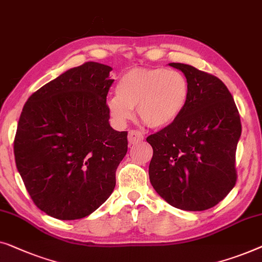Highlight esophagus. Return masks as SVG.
I'll return each mask as SVG.
<instances>
[{
    "label": "esophagus",
    "instance_id": "34e87169",
    "mask_svg": "<svg viewBox=\"0 0 262 262\" xmlns=\"http://www.w3.org/2000/svg\"><path fill=\"white\" fill-rule=\"evenodd\" d=\"M142 140H143V135L141 132L130 130L128 133V142H129L130 145H135V143L141 142Z\"/></svg>",
    "mask_w": 262,
    "mask_h": 262
}]
</instances>
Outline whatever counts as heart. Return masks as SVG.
Here are the masks:
<instances>
[{
	"instance_id": "b5f03b06",
	"label": "heart",
	"mask_w": 262,
	"mask_h": 262,
	"mask_svg": "<svg viewBox=\"0 0 262 262\" xmlns=\"http://www.w3.org/2000/svg\"><path fill=\"white\" fill-rule=\"evenodd\" d=\"M115 91L116 95L106 99V109L116 123H126L136 108L143 124L160 129L172 124L185 110L190 85L177 70L136 68L121 77Z\"/></svg>"
}]
</instances>
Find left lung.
<instances>
[{
  "label": "left lung",
  "instance_id": "left-lung-1",
  "mask_svg": "<svg viewBox=\"0 0 262 262\" xmlns=\"http://www.w3.org/2000/svg\"><path fill=\"white\" fill-rule=\"evenodd\" d=\"M189 80L182 115L149 135V180L174 208L203 211L219 204L236 183L235 152L241 121L234 98L217 77L191 65L169 62Z\"/></svg>",
  "mask_w": 262,
  "mask_h": 262
}]
</instances>
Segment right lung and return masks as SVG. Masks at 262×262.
Here are the masks:
<instances>
[{"label":"right lung","instance_id":"right-lung-1","mask_svg":"<svg viewBox=\"0 0 262 262\" xmlns=\"http://www.w3.org/2000/svg\"><path fill=\"white\" fill-rule=\"evenodd\" d=\"M112 68L89 61L70 69L27 99L14 156L34 204L58 220H79L113 193L128 149L127 132L113 129L106 95Z\"/></svg>","mask_w":262,"mask_h":262}]
</instances>
